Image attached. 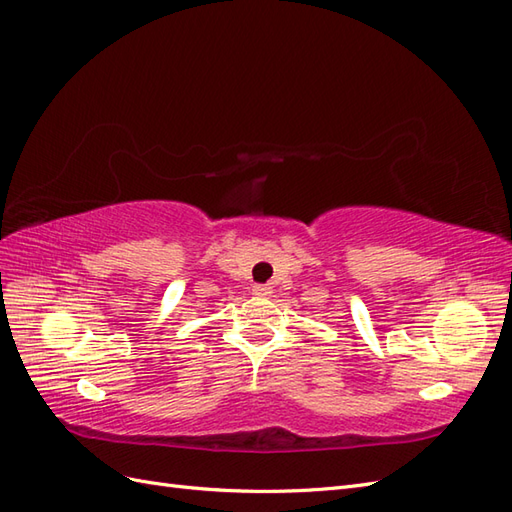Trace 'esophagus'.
I'll return each mask as SVG.
<instances>
[{
    "mask_svg": "<svg viewBox=\"0 0 512 512\" xmlns=\"http://www.w3.org/2000/svg\"><path fill=\"white\" fill-rule=\"evenodd\" d=\"M253 294L255 296H268L270 294V287L268 285H255L253 287Z\"/></svg>",
    "mask_w": 512,
    "mask_h": 512,
    "instance_id": "1",
    "label": "esophagus"
}]
</instances>
